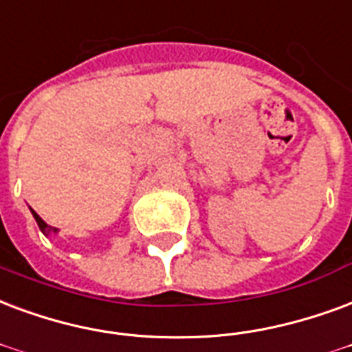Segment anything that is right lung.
Wrapping results in <instances>:
<instances>
[{"mask_svg":"<svg viewBox=\"0 0 352 352\" xmlns=\"http://www.w3.org/2000/svg\"><path fill=\"white\" fill-rule=\"evenodd\" d=\"M31 212H33V218H35V222H37L38 229L43 231L44 235L50 236V235H57V233H59V229H57V228H52V226H48V223L44 222L43 218H41V216H38L37 212H35V210L31 209Z\"/></svg>","mask_w":352,"mask_h":352,"instance_id":"add662e5","label":"right lung"}]
</instances>
